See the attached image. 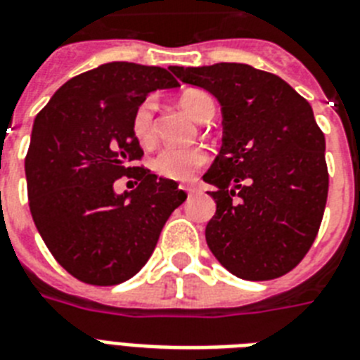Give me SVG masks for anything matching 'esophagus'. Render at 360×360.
<instances>
[{
  "instance_id": "1",
  "label": "esophagus",
  "mask_w": 360,
  "mask_h": 360,
  "mask_svg": "<svg viewBox=\"0 0 360 360\" xmlns=\"http://www.w3.org/2000/svg\"><path fill=\"white\" fill-rule=\"evenodd\" d=\"M183 190H185V192H186V194H188V195H192L198 188H195V186H183Z\"/></svg>"
}]
</instances>
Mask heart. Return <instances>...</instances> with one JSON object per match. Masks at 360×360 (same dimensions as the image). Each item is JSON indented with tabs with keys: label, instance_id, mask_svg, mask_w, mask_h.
Masks as SVG:
<instances>
[{
	"label": "heart",
	"instance_id": "1",
	"mask_svg": "<svg viewBox=\"0 0 360 360\" xmlns=\"http://www.w3.org/2000/svg\"><path fill=\"white\" fill-rule=\"evenodd\" d=\"M179 104L192 119L199 120L205 115L207 108L214 105V102L208 93L201 91V89H188L181 95ZM153 115H155V102L153 98H146L135 108L134 117H131L134 137L144 146L152 144L155 139ZM205 161H207V153L203 148L166 146L153 157L152 168L166 179L188 181L199 166L205 165Z\"/></svg>",
	"mask_w": 360,
	"mask_h": 360
}]
</instances>
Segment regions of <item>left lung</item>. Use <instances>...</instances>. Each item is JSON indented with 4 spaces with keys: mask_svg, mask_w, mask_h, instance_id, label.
Wrapping results in <instances>:
<instances>
[{
    "mask_svg": "<svg viewBox=\"0 0 360 360\" xmlns=\"http://www.w3.org/2000/svg\"><path fill=\"white\" fill-rule=\"evenodd\" d=\"M170 71L221 104V150L203 175L216 186L208 249L243 280L283 276L313 245L328 199L326 139L309 102L247 63Z\"/></svg>",
    "mask_w": 360,
    "mask_h": 360,
    "instance_id": "1",
    "label": "left lung"
}]
</instances>
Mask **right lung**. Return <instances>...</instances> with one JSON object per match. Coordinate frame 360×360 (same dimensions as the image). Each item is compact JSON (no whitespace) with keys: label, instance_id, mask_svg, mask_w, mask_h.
I'll list each match as a JSON object with an SVG mask.
<instances>
[{"label":"right lung","instance_id":"right-lung-1","mask_svg":"<svg viewBox=\"0 0 360 360\" xmlns=\"http://www.w3.org/2000/svg\"><path fill=\"white\" fill-rule=\"evenodd\" d=\"M162 68L111 62L71 78L36 115L25 157L32 219L54 259L91 285H117L152 256L166 219L186 199L177 183L134 166L131 131L148 93L177 87ZM122 174L139 181L117 195Z\"/></svg>","mask_w":360,"mask_h":360}]
</instances>
